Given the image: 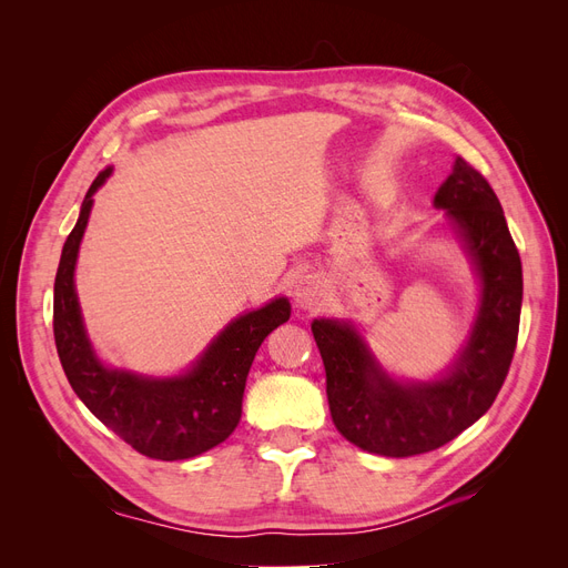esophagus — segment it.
<instances>
[{"mask_svg": "<svg viewBox=\"0 0 568 568\" xmlns=\"http://www.w3.org/2000/svg\"><path fill=\"white\" fill-rule=\"evenodd\" d=\"M294 301L301 307V311H315L317 305H322L324 301V288L320 284L317 277L313 274H305L294 286Z\"/></svg>", "mask_w": 568, "mask_h": 568, "instance_id": "esophagus-1", "label": "esophagus"}]
</instances>
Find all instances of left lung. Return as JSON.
<instances>
[{
	"label": "left lung",
	"instance_id": "left-lung-1",
	"mask_svg": "<svg viewBox=\"0 0 568 568\" xmlns=\"http://www.w3.org/2000/svg\"><path fill=\"white\" fill-rule=\"evenodd\" d=\"M434 209L445 213L480 286L471 332L448 369L428 382L395 379L351 320L313 322L336 428L357 448L384 457L432 453L484 417L517 348L521 257L500 201L486 178L457 156Z\"/></svg>",
	"mask_w": 568,
	"mask_h": 568
}]
</instances>
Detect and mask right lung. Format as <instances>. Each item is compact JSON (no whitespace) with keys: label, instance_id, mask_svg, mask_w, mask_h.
Segmentation results:
<instances>
[{"label":"right lung","instance_id":"1","mask_svg":"<svg viewBox=\"0 0 568 568\" xmlns=\"http://www.w3.org/2000/svg\"><path fill=\"white\" fill-rule=\"evenodd\" d=\"M111 175L109 165L92 182L61 251L54 282V341L61 367L92 415L136 453L165 462L196 457L227 440L242 419L253 357L267 334L288 320L291 303L280 296L234 317L196 363L175 376H146L101 363L84 329L75 265L94 194Z\"/></svg>","mask_w":568,"mask_h":568}]
</instances>
